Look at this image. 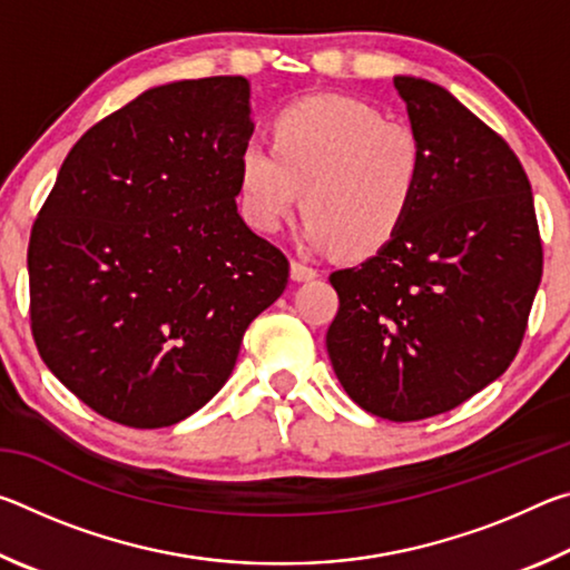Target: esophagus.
<instances>
[{
    "label": "esophagus",
    "mask_w": 570,
    "mask_h": 570,
    "mask_svg": "<svg viewBox=\"0 0 570 570\" xmlns=\"http://www.w3.org/2000/svg\"><path fill=\"white\" fill-rule=\"evenodd\" d=\"M320 276V272H316L314 266H308V264H304V262H292V278L294 282H312V278H316Z\"/></svg>",
    "instance_id": "1"
}]
</instances>
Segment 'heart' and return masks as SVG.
<instances>
[{
    "label": "heart",
    "instance_id": "b5f03b06",
    "mask_svg": "<svg viewBox=\"0 0 570 570\" xmlns=\"http://www.w3.org/2000/svg\"><path fill=\"white\" fill-rule=\"evenodd\" d=\"M274 148L238 153V196L248 224L274 234L304 196V238L366 258L387 248L417 204L424 148L407 122L382 120L342 95H308L276 115Z\"/></svg>",
    "mask_w": 570,
    "mask_h": 570
}]
</instances>
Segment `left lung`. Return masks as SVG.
Returning <instances> with one entry per match:
<instances>
[{
	"mask_svg": "<svg viewBox=\"0 0 570 570\" xmlns=\"http://www.w3.org/2000/svg\"><path fill=\"white\" fill-rule=\"evenodd\" d=\"M424 180L387 248L330 276L326 352L346 394L392 422L458 407L508 370L543 274L533 193L508 142L455 95L397 75Z\"/></svg>",
	"mask_w": 570,
	"mask_h": 570,
	"instance_id": "1",
	"label": "left lung"
}]
</instances>
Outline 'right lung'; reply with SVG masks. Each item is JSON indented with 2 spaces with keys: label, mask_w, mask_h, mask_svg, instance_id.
<instances>
[{
  "label": "right lung",
  "mask_w": 570,
  "mask_h": 570,
  "mask_svg": "<svg viewBox=\"0 0 570 570\" xmlns=\"http://www.w3.org/2000/svg\"><path fill=\"white\" fill-rule=\"evenodd\" d=\"M246 77L158 85L75 142L32 226L37 350L102 417L153 430L204 407L286 256L240 218Z\"/></svg>",
  "instance_id": "add662e5"
}]
</instances>
